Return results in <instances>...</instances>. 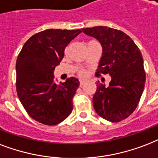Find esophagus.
<instances>
[{
	"label": "esophagus",
	"mask_w": 158,
	"mask_h": 158,
	"mask_svg": "<svg viewBox=\"0 0 158 158\" xmlns=\"http://www.w3.org/2000/svg\"><path fill=\"white\" fill-rule=\"evenodd\" d=\"M84 84H85V81H84V80H79V86H80V87H82Z\"/></svg>",
	"instance_id": "1"
}]
</instances>
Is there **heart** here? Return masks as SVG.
<instances>
[{
  "instance_id": "1",
  "label": "heart",
  "mask_w": 158,
  "mask_h": 158,
  "mask_svg": "<svg viewBox=\"0 0 158 158\" xmlns=\"http://www.w3.org/2000/svg\"><path fill=\"white\" fill-rule=\"evenodd\" d=\"M78 74H79V76L84 77L87 74V72H86V70H84V69H80V70H79V72H78Z\"/></svg>"
}]
</instances>
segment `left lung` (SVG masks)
Instances as JSON below:
<instances>
[{"instance_id":"8db88e82","label":"left lung","mask_w":158,"mask_h":158,"mask_svg":"<svg viewBox=\"0 0 158 158\" xmlns=\"http://www.w3.org/2000/svg\"><path fill=\"white\" fill-rule=\"evenodd\" d=\"M103 47V55L95 75L108 74L109 86L98 81L93 97L96 113L113 123L120 122L134 112L143 94L146 74L138 47L124 32L107 26L82 29Z\"/></svg>"}]
</instances>
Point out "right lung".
Returning a JSON list of instances; mask_svg holds the SVG:
<instances>
[{"label": "right lung", "instance_id": "add662e5", "mask_svg": "<svg viewBox=\"0 0 158 158\" xmlns=\"http://www.w3.org/2000/svg\"><path fill=\"white\" fill-rule=\"evenodd\" d=\"M80 30L49 29L34 35L25 43L16 60V92L27 114L37 122L56 125L73 110V97L79 79L54 82V70L64 50Z\"/></svg>", "mask_w": 158, "mask_h": 158}]
</instances>
